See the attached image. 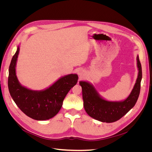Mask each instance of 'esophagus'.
Segmentation results:
<instances>
[{
    "label": "esophagus",
    "instance_id": "esophagus-1",
    "mask_svg": "<svg viewBox=\"0 0 152 152\" xmlns=\"http://www.w3.org/2000/svg\"><path fill=\"white\" fill-rule=\"evenodd\" d=\"M78 73H79V75H82V73H81V72H78Z\"/></svg>",
    "mask_w": 152,
    "mask_h": 152
}]
</instances>
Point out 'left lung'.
<instances>
[{
  "mask_svg": "<svg viewBox=\"0 0 152 152\" xmlns=\"http://www.w3.org/2000/svg\"><path fill=\"white\" fill-rule=\"evenodd\" d=\"M138 74L131 94L124 100L112 102L103 98L93 84L87 81H80L82 87L84 107L87 113L96 120L111 123L117 121L134 107L138 99L142 79L141 65L139 56L136 58Z\"/></svg>",
  "mask_w": 152,
  "mask_h": 152,
  "instance_id": "1",
  "label": "left lung"
}]
</instances>
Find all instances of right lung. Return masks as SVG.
<instances>
[{
    "label": "right lung",
    "mask_w": 152,
    "mask_h": 152,
    "mask_svg": "<svg viewBox=\"0 0 152 152\" xmlns=\"http://www.w3.org/2000/svg\"><path fill=\"white\" fill-rule=\"evenodd\" d=\"M19 52L18 45L9 68L8 88L11 97L28 117L37 121L51 118L59 112L67 93L77 84L78 75L72 73L61 77L53 85L41 91L26 88L20 83L16 73Z\"/></svg>",
    "instance_id": "add662e5"
}]
</instances>
